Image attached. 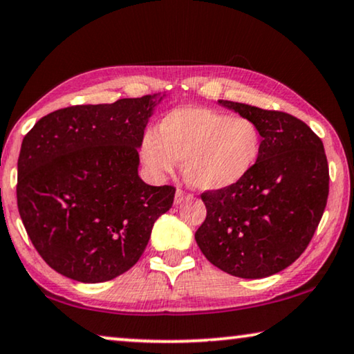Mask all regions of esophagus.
<instances>
[{"mask_svg": "<svg viewBox=\"0 0 354 354\" xmlns=\"http://www.w3.org/2000/svg\"><path fill=\"white\" fill-rule=\"evenodd\" d=\"M188 198H189V194L185 192V189L178 188L177 192H176V199H174V203L180 204L182 201H185V199H188Z\"/></svg>", "mask_w": 354, "mask_h": 354, "instance_id": "1", "label": "esophagus"}]
</instances>
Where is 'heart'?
<instances>
[{
    "label": "heart",
    "mask_w": 354,
    "mask_h": 354,
    "mask_svg": "<svg viewBox=\"0 0 354 354\" xmlns=\"http://www.w3.org/2000/svg\"><path fill=\"white\" fill-rule=\"evenodd\" d=\"M262 129L248 116L183 106L158 122L142 140V158L151 172H171L182 161L185 180L198 189L236 185L252 172L262 151Z\"/></svg>",
    "instance_id": "obj_1"
}]
</instances>
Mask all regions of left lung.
I'll return each instance as SVG.
<instances>
[{"mask_svg": "<svg viewBox=\"0 0 354 354\" xmlns=\"http://www.w3.org/2000/svg\"><path fill=\"white\" fill-rule=\"evenodd\" d=\"M262 129V151L236 185L206 189L207 215L194 239L209 262L245 279L288 268L308 248L329 194L324 145L304 121L284 111L218 100Z\"/></svg>", "mask_w": 354, "mask_h": 354, "instance_id": "obj_1", "label": "left lung"}]
</instances>
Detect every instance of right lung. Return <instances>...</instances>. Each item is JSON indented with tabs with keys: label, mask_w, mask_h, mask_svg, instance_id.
Listing matches in <instances>:
<instances>
[{
	"label": "right lung",
	"mask_w": 354,
	"mask_h": 354,
	"mask_svg": "<svg viewBox=\"0 0 354 354\" xmlns=\"http://www.w3.org/2000/svg\"><path fill=\"white\" fill-rule=\"evenodd\" d=\"M151 95L71 105L46 115L24 137L17 207L35 249L50 268L80 283L126 273L172 207L176 187L137 174Z\"/></svg>",
	"instance_id": "obj_1"
}]
</instances>
